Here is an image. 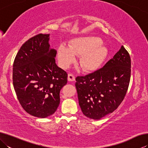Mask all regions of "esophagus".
<instances>
[{"label": "esophagus", "instance_id": "obj_1", "mask_svg": "<svg viewBox=\"0 0 148 148\" xmlns=\"http://www.w3.org/2000/svg\"><path fill=\"white\" fill-rule=\"evenodd\" d=\"M68 80L70 82H73L75 80V76L74 74H68Z\"/></svg>", "mask_w": 148, "mask_h": 148}]
</instances>
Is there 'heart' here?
<instances>
[{"label":"heart","mask_w":148,"mask_h":148,"mask_svg":"<svg viewBox=\"0 0 148 148\" xmlns=\"http://www.w3.org/2000/svg\"><path fill=\"white\" fill-rule=\"evenodd\" d=\"M101 40L92 36L75 38L70 42L69 48L61 45L57 57L62 68L66 69L75 61V56H80L79 65L86 71H92L101 66L107 56V49Z\"/></svg>","instance_id":"heart-1"}]
</instances>
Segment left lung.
<instances>
[{
  "instance_id": "left-lung-1",
  "label": "left lung",
  "mask_w": 148,
  "mask_h": 148,
  "mask_svg": "<svg viewBox=\"0 0 148 148\" xmlns=\"http://www.w3.org/2000/svg\"><path fill=\"white\" fill-rule=\"evenodd\" d=\"M131 67L130 55L122 46L102 68L76 77L79 104L85 116L100 119L118 108L128 90Z\"/></svg>"
}]
</instances>
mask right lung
Wrapping results in <instances>:
<instances>
[{
	"instance_id": "right-lung-1",
	"label": "right lung",
	"mask_w": 148,
	"mask_h": 148,
	"mask_svg": "<svg viewBox=\"0 0 148 148\" xmlns=\"http://www.w3.org/2000/svg\"><path fill=\"white\" fill-rule=\"evenodd\" d=\"M49 34H39L22 45L13 64V85L20 104L27 113L45 118L60 104V91L67 83L66 72L57 66V51Z\"/></svg>"
}]
</instances>
